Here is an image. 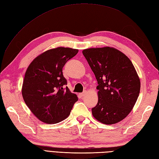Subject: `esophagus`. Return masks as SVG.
Wrapping results in <instances>:
<instances>
[{
    "mask_svg": "<svg viewBox=\"0 0 159 159\" xmlns=\"http://www.w3.org/2000/svg\"><path fill=\"white\" fill-rule=\"evenodd\" d=\"M86 94H87V92L86 91H84V92H82V93H81L80 94V96H82V97H83V96H85L86 95Z\"/></svg>",
    "mask_w": 159,
    "mask_h": 159,
    "instance_id": "34e87169",
    "label": "esophagus"
}]
</instances>
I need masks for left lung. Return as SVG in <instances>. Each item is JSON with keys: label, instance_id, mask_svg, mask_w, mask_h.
I'll list each match as a JSON object with an SVG mask.
<instances>
[{"label": "left lung", "instance_id": "1", "mask_svg": "<svg viewBox=\"0 0 159 159\" xmlns=\"http://www.w3.org/2000/svg\"><path fill=\"white\" fill-rule=\"evenodd\" d=\"M82 53L98 84V100L92 109L97 121L115 124L133 109L140 90V80L130 59L109 46L83 50Z\"/></svg>", "mask_w": 159, "mask_h": 159}]
</instances>
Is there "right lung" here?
I'll list each match as a JSON object with an SVG mask.
<instances>
[{"mask_svg":"<svg viewBox=\"0 0 159 159\" xmlns=\"http://www.w3.org/2000/svg\"><path fill=\"white\" fill-rule=\"evenodd\" d=\"M77 49L57 47L46 50L32 61L25 71L21 93L26 105L42 122L59 123L69 117L78 98L71 93L63 67Z\"/></svg>","mask_w":159,"mask_h":159,"instance_id":"obj_1","label":"right lung"}]
</instances>
